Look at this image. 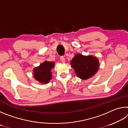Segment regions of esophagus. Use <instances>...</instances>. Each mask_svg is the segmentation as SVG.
Segmentation results:
<instances>
[{"label":"esophagus","instance_id":"34e87169","mask_svg":"<svg viewBox=\"0 0 128 128\" xmlns=\"http://www.w3.org/2000/svg\"><path fill=\"white\" fill-rule=\"evenodd\" d=\"M60 60H61L62 63H64V62H66V60H65L64 56H61V57H60Z\"/></svg>","mask_w":128,"mask_h":128}]
</instances>
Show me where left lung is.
Instances as JSON below:
<instances>
[{
  "label": "left lung",
  "instance_id": "8db88e82",
  "mask_svg": "<svg viewBox=\"0 0 128 128\" xmlns=\"http://www.w3.org/2000/svg\"><path fill=\"white\" fill-rule=\"evenodd\" d=\"M72 68L74 69L77 76L81 80L90 78L98 72L99 60L92 55H83L77 54L70 61Z\"/></svg>",
  "mask_w": 128,
  "mask_h": 128
}]
</instances>
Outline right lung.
Returning <instances> with one entry per match:
<instances>
[{
	"label": "right lung",
	"mask_w": 128,
	"mask_h": 128,
	"mask_svg": "<svg viewBox=\"0 0 128 128\" xmlns=\"http://www.w3.org/2000/svg\"><path fill=\"white\" fill-rule=\"evenodd\" d=\"M55 62L44 61L33 69V77L41 84H47L52 78V69L54 68Z\"/></svg>",
	"instance_id": "right-lung-1"
}]
</instances>
